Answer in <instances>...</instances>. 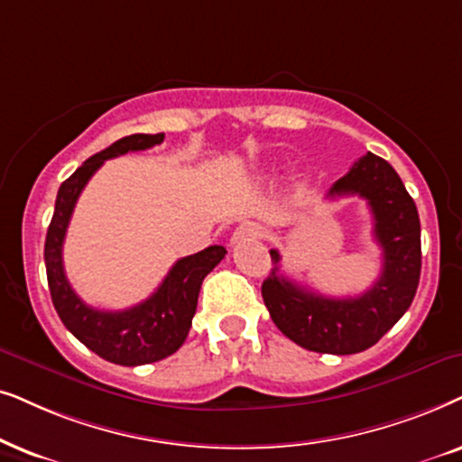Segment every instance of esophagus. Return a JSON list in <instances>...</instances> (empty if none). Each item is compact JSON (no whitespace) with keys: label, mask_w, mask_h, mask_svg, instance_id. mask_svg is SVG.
<instances>
[{"label":"esophagus","mask_w":462,"mask_h":462,"mask_svg":"<svg viewBox=\"0 0 462 462\" xmlns=\"http://www.w3.org/2000/svg\"><path fill=\"white\" fill-rule=\"evenodd\" d=\"M257 236H262V226L254 224V221H247V224H241L235 232H232L230 243L236 245V243L249 241V238H257Z\"/></svg>","instance_id":"esophagus-1"}]
</instances>
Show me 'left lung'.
I'll list each match as a JSON object with an SVG mask.
<instances>
[{
  "mask_svg": "<svg viewBox=\"0 0 462 462\" xmlns=\"http://www.w3.org/2000/svg\"><path fill=\"white\" fill-rule=\"evenodd\" d=\"M361 196L374 217L383 249V273L355 298H328L281 274L279 251H270L273 273L262 282L263 304L276 328L306 350L353 355L370 348L395 325L414 300L420 279V219L395 169L367 152L328 192Z\"/></svg>",
  "mask_w": 462,
  "mask_h": 462,
  "instance_id": "8db88e82",
  "label": "left lung"
}]
</instances>
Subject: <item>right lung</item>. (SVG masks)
I'll return each instance as SVG.
<instances>
[{
    "label": "right lung",
    "instance_id": "add662e5",
    "mask_svg": "<svg viewBox=\"0 0 462 462\" xmlns=\"http://www.w3.org/2000/svg\"><path fill=\"white\" fill-rule=\"evenodd\" d=\"M162 141L164 133L128 134L86 160L69 180L60 183L44 245L48 287L60 321L92 353L126 367L153 364L180 350L192 328L202 281L224 260L227 251L221 245H213L199 254L181 257L145 302L112 312L92 309L73 291L63 268V241L73 207L97 169H101L109 158L150 150Z\"/></svg>",
    "mask_w": 462,
    "mask_h": 462
}]
</instances>
